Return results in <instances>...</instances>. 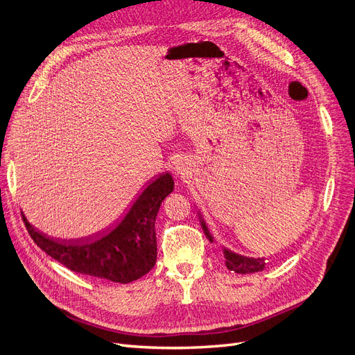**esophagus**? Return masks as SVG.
Wrapping results in <instances>:
<instances>
[{
    "mask_svg": "<svg viewBox=\"0 0 355 355\" xmlns=\"http://www.w3.org/2000/svg\"><path fill=\"white\" fill-rule=\"evenodd\" d=\"M176 168H178V167H176ZM178 170H180V168H178Z\"/></svg>",
    "mask_w": 355,
    "mask_h": 355,
    "instance_id": "1",
    "label": "esophagus"
}]
</instances>
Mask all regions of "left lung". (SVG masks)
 I'll list each match as a JSON object with an SVG mask.
<instances>
[{"instance_id": "1", "label": "left lung", "mask_w": 355, "mask_h": 355, "mask_svg": "<svg viewBox=\"0 0 355 355\" xmlns=\"http://www.w3.org/2000/svg\"><path fill=\"white\" fill-rule=\"evenodd\" d=\"M202 230L205 236L212 242V236L209 234L208 227L205 223L201 220ZM224 257H225V266L230 271L239 272V274H249V272H258L263 269V259H254V258H246V257H240L237 253H233L230 250L224 249Z\"/></svg>"}]
</instances>
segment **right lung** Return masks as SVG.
<instances>
[{"mask_svg": "<svg viewBox=\"0 0 355 355\" xmlns=\"http://www.w3.org/2000/svg\"><path fill=\"white\" fill-rule=\"evenodd\" d=\"M173 185L172 176L162 175L139 195L116 229L94 242L93 237L74 242L49 239L35 230L24 216L21 217L33 242L71 271L128 284L146 275L155 263L157 242L154 223Z\"/></svg>", "mask_w": 355, "mask_h": 355, "instance_id": "right-lung-1", "label": "right lung"}]
</instances>
